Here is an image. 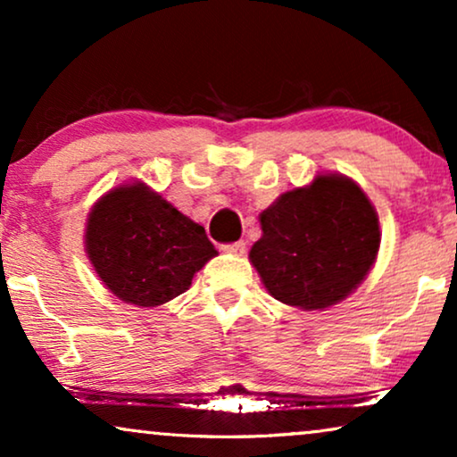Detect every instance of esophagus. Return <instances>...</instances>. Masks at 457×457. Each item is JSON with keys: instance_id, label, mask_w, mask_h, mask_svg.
Returning a JSON list of instances; mask_svg holds the SVG:
<instances>
[{"instance_id": "34e87169", "label": "esophagus", "mask_w": 457, "mask_h": 457, "mask_svg": "<svg viewBox=\"0 0 457 457\" xmlns=\"http://www.w3.org/2000/svg\"><path fill=\"white\" fill-rule=\"evenodd\" d=\"M247 249V243L245 241H235V243H228V245H224V252L233 253V255H243Z\"/></svg>"}]
</instances>
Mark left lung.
Segmentation results:
<instances>
[{"instance_id": "left-lung-1", "label": "left lung", "mask_w": 457, "mask_h": 457, "mask_svg": "<svg viewBox=\"0 0 457 457\" xmlns=\"http://www.w3.org/2000/svg\"><path fill=\"white\" fill-rule=\"evenodd\" d=\"M249 252L268 293L299 310H324L358 289L380 247L378 214L358 183L318 174L260 214Z\"/></svg>"}]
</instances>
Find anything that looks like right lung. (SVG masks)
I'll return each mask as SVG.
<instances>
[{
	"label": "right lung",
	"mask_w": 457,
	"mask_h": 457,
	"mask_svg": "<svg viewBox=\"0 0 457 457\" xmlns=\"http://www.w3.org/2000/svg\"><path fill=\"white\" fill-rule=\"evenodd\" d=\"M85 252L104 285L139 308L185 293L218 253L204 227L141 180L114 187L93 205Z\"/></svg>",
	"instance_id": "1"
}]
</instances>
